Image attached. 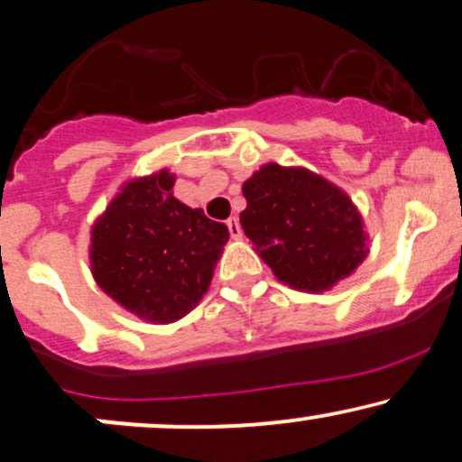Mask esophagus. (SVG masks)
Instances as JSON below:
<instances>
[{
	"label": "esophagus",
	"mask_w": 462,
	"mask_h": 462,
	"mask_svg": "<svg viewBox=\"0 0 462 462\" xmlns=\"http://www.w3.org/2000/svg\"><path fill=\"white\" fill-rule=\"evenodd\" d=\"M226 226H229V233H231V237H233V240H242L244 231H242V225H240V220H237L236 216H231V218L226 220Z\"/></svg>",
	"instance_id": "esophagus-1"
}]
</instances>
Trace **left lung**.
I'll return each instance as SVG.
<instances>
[{
    "label": "left lung",
    "instance_id": "8db88e82",
    "mask_svg": "<svg viewBox=\"0 0 462 462\" xmlns=\"http://www.w3.org/2000/svg\"><path fill=\"white\" fill-rule=\"evenodd\" d=\"M242 192L244 233L278 281L295 291H329L370 253L357 205L315 171L267 162Z\"/></svg>",
    "mask_w": 462,
    "mask_h": 462
}]
</instances>
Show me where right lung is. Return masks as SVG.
<instances>
[{"label": "right lung", "instance_id": "1", "mask_svg": "<svg viewBox=\"0 0 462 462\" xmlns=\"http://www.w3.org/2000/svg\"><path fill=\"white\" fill-rule=\"evenodd\" d=\"M161 169L119 186L89 231V270L119 309L147 323L186 317L212 282L229 229L173 197Z\"/></svg>", "mask_w": 462, "mask_h": 462}]
</instances>
